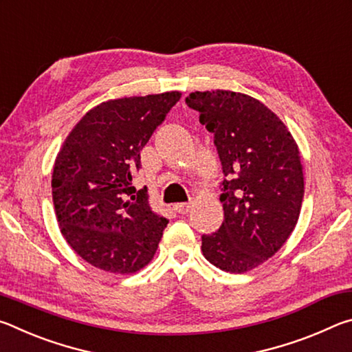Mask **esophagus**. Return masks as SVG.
<instances>
[{"label":"esophagus","mask_w":352,"mask_h":352,"mask_svg":"<svg viewBox=\"0 0 352 352\" xmlns=\"http://www.w3.org/2000/svg\"><path fill=\"white\" fill-rule=\"evenodd\" d=\"M174 210L178 212V214H188L190 211V204H177L174 206Z\"/></svg>","instance_id":"obj_1"}]
</instances>
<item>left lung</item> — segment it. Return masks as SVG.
<instances>
[{"label": "left lung", "mask_w": 352, "mask_h": 352, "mask_svg": "<svg viewBox=\"0 0 352 352\" xmlns=\"http://www.w3.org/2000/svg\"><path fill=\"white\" fill-rule=\"evenodd\" d=\"M186 104L214 133L226 177L223 223L201 236V252L220 270L250 272L295 230L305 195L300 148L281 119L248 94L194 91Z\"/></svg>", "instance_id": "left-lung-1"}]
</instances>
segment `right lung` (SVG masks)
Returning <instances> with one entry per match:
<instances>
[{
  "label": "right lung",
  "instance_id": "1",
  "mask_svg": "<svg viewBox=\"0 0 352 352\" xmlns=\"http://www.w3.org/2000/svg\"><path fill=\"white\" fill-rule=\"evenodd\" d=\"M180 91L110 99L82 116L58 151L52 201L65 241L96 269L136 273L153 259L169 220L132 186L141 151Z\"/></svg>",
  "mask_w": 352,
  "mask_h": 352
}]
</instances>
